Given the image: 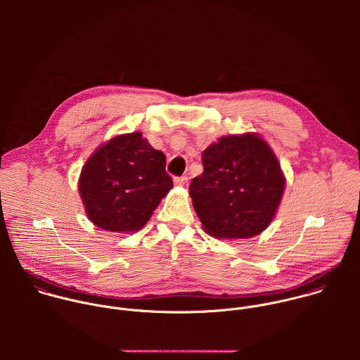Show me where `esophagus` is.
Segmentation results:
<instances>
[{"instance_id":"obj_1","label":"esophagus","mask_w":360,"mask_h":360,"mask_svg":"<svg viewBox=\"0 0 360 360\" xmlns=\"http://www.w3.org/2000/svg\"><path fill=\"white\" fill-rule=\"evenodd\" d=\"M174 182H175L176 185L185 186V185L188 184V176H178V178H175V179H174Z\"/></svg>"}]
</instances>
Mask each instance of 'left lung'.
Instances as JSON below:
<instances>
[{
	"instance_id": "8db88e82",
	"label": "left lung",
	"mask_w": 360,
	"mask_h": 360,
	"mask_svg": "<svg viewBox=\"0 0 360 360\" xmlns=\"http://www.w3.org/2000/svg\"><path fill=\"white\" fill-rule=\"evenodd\" d=\"M202 165L189 195L205 232L246 239L269 226L286 182L265 139L252 132L222 136L202 152Z\"/></svg>"
}]
</instances>
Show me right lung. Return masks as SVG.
<instances>
[{"label": "right lung", "instance_id": "obj_1", "mask_svg": "<svg viewBox=\"0 0 360 360\" xmlns=\"http://www.w3.org/2000/svg\"><path fill=\"white\" fill-rule=\"evenodd\" d=\"M165 153L141 132L114 136L85 162L78 182L89 221L110 232H136L174 186Z\"/></svg>", "mask_w": 360, "mask_h": 360}]
</instances>
